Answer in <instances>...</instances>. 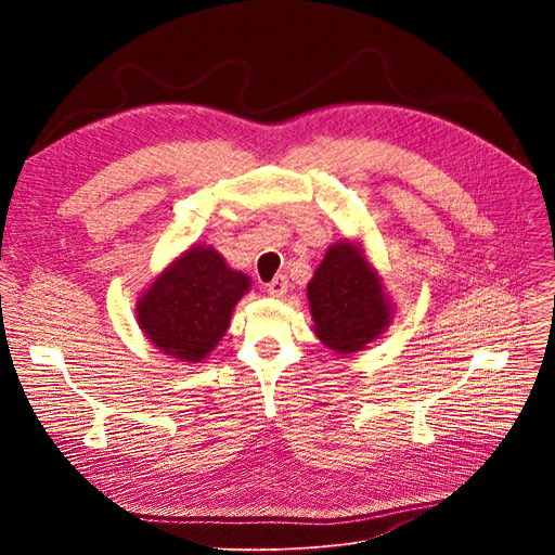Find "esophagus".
Segmentation results:
<instances>
[{
	"label": "esophagus",
	"instance_id": "esophagus-1",
	"mask_svg": "<svg viewBox=\"0 0 555 555\" xmlns=\"http://www.w3.org/2000/svg\"><path fill=\"white\" fill-rule=\"evenodd\" d=\"M285 293H287V279H285L283 274H276V276L268 283V295L281 299V297H285Z\"/></svg>",
	"mask_w": 555,
	"mask_h": 555
}]
</instances>
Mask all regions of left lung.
I'll return each instance as SVG.
<instances>
[{
  "label": "left lung",
  "mask_w": 555,
  "mask_h": 555,
  "mask_svg": "<svg viewBox=\"0 0 555 555\" xmlns=\"http://www.w3.org/2000/svg\"><path fill=\"white\" fill-rule=\"evenodd\" d=\"M308 301L314 335L341 356L362 351L380 337L393 314L380 274L360 243L346 238L328 247L308 283Z\"/></svg>",
  "instance_id": "8db88e82"
}]
</instances>
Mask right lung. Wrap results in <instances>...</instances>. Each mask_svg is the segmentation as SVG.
<instances>
[{"instance_id":"obj_1","label":"right lung","mask_w":555,"mask_h":555,"mask_svg":"<svg viewBox=\"0 0 555 555\" xmlns=\"http://www.w3.org/2000/svg\"><path fill=\"white\" fill-rule=\"evenodd\" d=\"M249 285V276L231 270L214 247L193 245L139 297L137 324L159 353L202 362L224 337Z\"/></svg>"}]
</instances>
